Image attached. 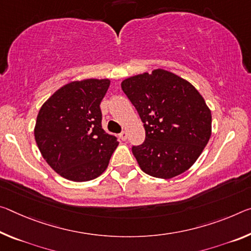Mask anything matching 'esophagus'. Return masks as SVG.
Wrapping results in <instances>:
<instances>
[{
    "mask_svg": "<svg viewBox=\"0 0 251 251\" xmlns=\"http://www.w3.org/2000/svg\"><path fill=\"white\" fill-rule=\"evenodd\" d=\"M119 138H121L122 141H126L127 140V132H125V130H123V132L119 134Z\"/></svg>",
    "mask_w": 251,
    "mask_h": 251,
    "instance_id": "1",
    "label": "esophagus"
}]
</instances>
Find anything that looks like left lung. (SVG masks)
<instances>
[{
  "label": "left lung",
  "instance_id": "8db88e82",
  "mask_svg": "<svg viewBox=\"0 0 251 251\" xmlns=\"http://www.w3.org/2000/svg\"><path fill=\"white\" fill-rule=\"evenodd\" d=\"M122 89L144 123L145 142L133 146L141 170L172 178L188 171L211 136V110L192 83L164 69L126 78Z\"/></svg>",
  "mask_w": 251,
  "mask_h": 251
}]
</instances>
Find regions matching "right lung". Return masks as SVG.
<instances>
[{
	"instance_id": "right-lung-1",
	"label": "right lung",
	"mask_w": 251,
	"mask_h": 251,
	"mask_svg": "<svg viewBox=\"0 0 251 251\" xmlns=\"http://www.w3.org/2000/svg\"><path fill=\"white\" fill-rule=\"evenodd\" d=\"M109 79L71 81L39 110L34 138L40 153L59 176L74 182L94 180L105 172L117 138L101 128L100 102Z\"/></svg>"
}]
</instances>
